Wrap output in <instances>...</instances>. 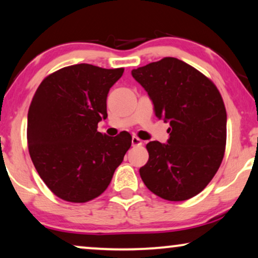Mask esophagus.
Wrapping results in <instances>:
<instances>
[{"mask_svg":"<svg viewBox=\"0 0 258 258\" xmlns=\"http://www.w3.org/2000/svg\"><path fill=\"white\" fill-rule=\"evenodd\" d=\"M132 144H133V147H138V145H142V141L137 136H133Z\"/></svg>","mask_w":258,"mask_h":258,"instance_id":"1","label":"esophagus"}]
</instances>
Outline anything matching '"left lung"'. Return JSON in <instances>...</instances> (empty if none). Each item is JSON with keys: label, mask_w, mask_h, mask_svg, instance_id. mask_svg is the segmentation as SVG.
Instances as JSON below:
<instances>
[{"label": "left lung", "mask_w": 258, "mask_h": 258, "mask_svg": "<svg viewBox=\"0 0 258 258\" xmlns=\"http://www.w3.org/2000/svg\"><path fill=\"white\" fill-rule=\"evenodd\" d=\"M133 77L152 100L155 114L170 122L167 144L149 142V160L140 169L152 193L184 201L208 185L225 156L227 113L211 79L177 58L133 70Z\"/></svg>", "instance_id": "8db88e82"}]
</instances>
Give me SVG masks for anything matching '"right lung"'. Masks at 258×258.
<instances>
[{"instance_id": "obj_1", "label": "right lung", "mask_w": 258, "mask_h": 258, "mask_svg": "<svg viewBox=\"0 0 258 258\" xmlns=\"http://www.w3.org/2000/svg\"><path fill=\"white\" fill-rule=\"evenodd\" d=\"M124 69L91 64L62 67L44 79L28 113V148L51 192L83 204L106 191L132 145V135L98 132L107 117V95Z\"/></svg>"}]
</instances>
